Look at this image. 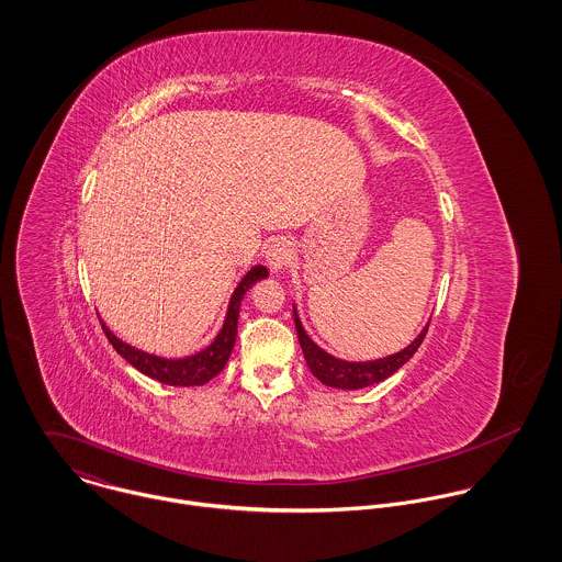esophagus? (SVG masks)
Wrapping results in <instances>:
<instances>
[{"label": "esophagus", "mask_w": 562, "mask_h": 562, "mask_svg": "<svg viewBox=\"0 0 562 562\" xmlns=\"http://www.w3.org/2000/svg\"><path fill=\"white\" fill-rule=\"evenodd\" d=\"M294 257V250L290 246V241L283 240V238H277V240L268 241L266 250H263V259H266V266L272 270V272H281L283 268L290 266Z\"/></svg>", "instance_id": "34e87169"}]
</instances>
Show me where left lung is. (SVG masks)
<instances>
[{"label":"left lung","mask_w":562,"mask_h":562,"mask_svg":"<svg viewBox=\"0 0 562 562\" xmlns=\"http://www.w3.org/2000/svg\"><path fill=\"white\" fill-rule=\"evenodd\" d=\"M294 324H296L299 341H301V348H303V355H305V361H307L312 374L324 385L337 387V390H361V387H368V385H374V383H381V381L390 379L415 355V350L419 348V344L424 341L426 330H428V324H426L424 330L396 355L357 363V361H341V359L324 352L321 346H316L312 341V337L305 333L301 321H299L296 307H294Z\"/></svg>","instance_id":"left-lung-1"}]
</instances>
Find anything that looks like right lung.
<instances>
[{"label": "right lung", "instance_id": "right-lung-1", "mask_svg": "<svg viewBox=\"0 0 562 562\" xmlns=\"http://www.w3.org/2000/svg\"><path fill=\"white\" fill-rule=\"evenodd\" d=\"M266 277H268V270L263 266L250 268L244 274V279L238 283V288L229 301L227 318H225L221 333L216 335V339L201 352L183 357V359H164V357L143 352V350L121 341L103 322H101V326H103L108 341L114 346V350L127 363H132L136 370L147 374L149 379H156L164 385H175V387L205 385L210 379H214L218 372H223V368L229 361V355L234 350L236 335H238V316H240V303L244 294L252 288V283H257L259 279H266Z\"/></svg>", "mask_w": 562, "mask_h": 562}]
</instances>
